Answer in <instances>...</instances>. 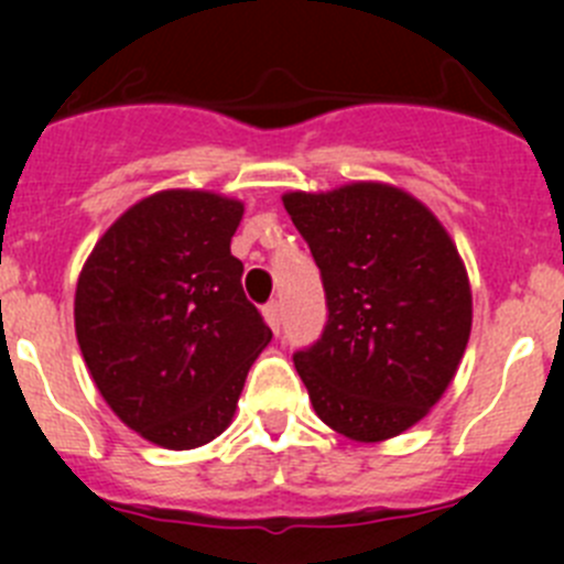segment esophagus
Wrapping results in <instances>:
<instances>
[{
	"mask_svg": "<svg viewBox=\"0 0 564 564\" xmlns=\"http://www.w3.org/2000/svg\"><path fill=\"white\" fill-rule=\"evenodd\" d=\"M261 316H264V322L270 324L272 327V333H281V305L278 303H270V305H264V311H261Z\"/></svg>",
	"mask_w": 564,
	"mask_h": 564,
	"instance_id": "34e87169",
	"label": "esophagus"
}]
</instances>
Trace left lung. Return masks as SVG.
<instances>
[{"label": "left lung", "instance_id": "obj_1", "mask_svg": "<svg viewBox=\"0 0 564 564\" xmlns=\"http://www.w3.org/2000/svg\"><path fill=\"white\" fill-rule=\"evenodd\" d=\"M322 270L327 324L294 355L322 423L384 442L431 412L471 333V289L456 242L412 193L388 182L283 193Z\"/></svg>", "mask_w": 564, "mask_h": 564}]
</instances>
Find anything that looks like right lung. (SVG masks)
Wrapping results in <instances>:
<instances>
[{"label": "right lung", "instance_id": "1", "mask_svg": "<svg viewBox=\"0 0 564 564\" xmlns=\"http://www.w3.org/2000/svg\"><path fill=\"white\" fill-rule=\"evenodd\" d=\"M242 213L246 204L213 191H158L108 226L78 275L73 316L95 388L166 451L229 429L272 338L231 256Z\"/></svg>", "mask_w": 564, "mask_h": 564}]
</instances>
